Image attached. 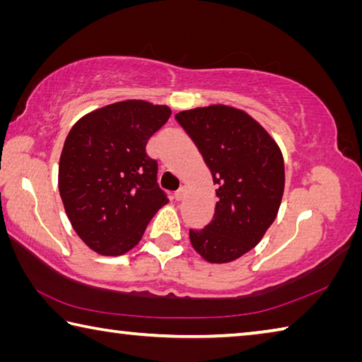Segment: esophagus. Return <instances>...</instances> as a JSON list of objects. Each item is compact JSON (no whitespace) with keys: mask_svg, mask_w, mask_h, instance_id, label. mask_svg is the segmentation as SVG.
I'll return each instance as SVG.
<instances>
[{"mask_svg":"<svg viewBox=\"0 0 362 362\" xmlns=\"http://www.w3.org/2000/svg\"><path fill=\"white\" fill-rule=\"evenodd\" d=\"M183 198H185V188H179V189H177V192L174 193V199L175 201H182Z\"/></svg>","mask_w":362,"mask_h":362,"instance_id":"obj_1","label":"esophagus"}]
</instances>
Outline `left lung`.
Masks as SVG:
<instances>
[{
    "label": "left lung",
    "mask_w": 362,
    "mask_h": 362,
    "mask_svg": "<svg viewBox=\"0 0 362 362\" xmlns=\"http://www.w3.org/2000/svg\"><path fill=\"white\" fill-rule=\"evenodd\" d=\"M218 185L212 221L189 229L193 248L209 262H229L250 252L277 216L285 164L277 144L244 110L209 106L175 115Z\"/></svg>",
    "instance_id": "8db88e82"
}]
</instances>
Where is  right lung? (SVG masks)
<instances>
[{
	"instance_id": "obj_1",
	"label": "right lung",
	"mask_w": 362,
	"mask_h": 362,
	"mask_svg": "<svg viewBox=\"0 0 362 362\" xmlns=\"http://www.w3.org/2000/svg\"><path fill=\"white\" fill-rule=\"evenodd\" d=\"M170 117L166 106L122 101L82 117L64 141L58 188L74 231L91 250L118 256L137 245L168 202L147 141Z\"/></svg>"
}]
</instances>
